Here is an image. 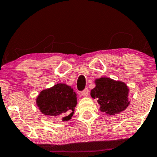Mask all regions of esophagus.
I'll list each match as a JSON object with an SVG mask.
<instances>
[{
    "label": "esophagus",
    "mask_w": 157,
    "mask_h": 157,
    "mask_svg": "<svg viewBox=\"0 0 157 157\" xmlns=\"http://www.w3.org/2000/svg\"><path fill=\"white\" fill-rule=\"evenodd\" d=\"M81 95L82 97H87L89 95V89H85L83 91H81Z\"/></svg>",
    "instance_id": "1"
}]
</instances>
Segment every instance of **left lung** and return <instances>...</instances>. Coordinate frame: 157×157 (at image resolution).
<instances>
[{"label":"left lung","instance_id":"obj_1","mask_svg":"<svg viewBox=\"0 0 157 157\" xmlns=\"http://www.w3.org/2000/svg\"><path fill=\"white\" fill-rule=\"evenodd\" d=\"M96 86L91 91L92 98L97 99L100 110L109 115H114L127 109L128 88L125 82L116 81L108 77L95 80Z\"/></svg>","mask_w":157,"mask_h":157}]
</instances>
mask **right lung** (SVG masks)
I'll return each instance as SVG.
<instances>
[{
	"instance_id": "obj_1",
	"label": "right lung",
	"mask_w": 157,
	"mask_h": 157,
	"mask_svg": "<svg viewBox=\"0 0 157 157\" xmlns=\"http://www.w3.org/2000/svg\"><path fill=\"white\" fill-rule=\"evenodd\" d=\"M36 103L44 114L60 117L63 121H68L77 105V94L71 86L58 83L43 90L36 99Z\"/></svg>"
}]
</instances>
